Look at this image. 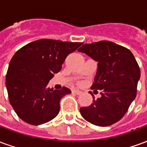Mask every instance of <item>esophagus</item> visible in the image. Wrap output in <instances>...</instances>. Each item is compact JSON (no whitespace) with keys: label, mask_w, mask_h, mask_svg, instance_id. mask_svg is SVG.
I'll return each mask as SVG.
<instances>
[{"label":"esophagus","mask_w":147,"mask_h":147,"mask_svg":"<svg viewBox=\"0 0 147 147\" xmlns=\"http://www.w3.org/2000/svg\"><path fill=\"white\" fill-rule=\"evenodd\" d=\"M71 92L73 93V94H76L77 95H79V94H82V91H80V90L78 89H73L71 90Z\"/></svg>","instance_id":"34e87169"}]
</instances>
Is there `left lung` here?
<instances>
[{"label":"left lung","mask_w":147,"mask_h":147,"mask_svg":"<svg viewBox=\"0 0 147 147\" xmlns=\"http://www.w3.org/2000/svg\"><path fill=\"white\" fill-rule=\"evenodd\" d=\"M78 51L98 61V70L91 89L100 90L102 97L80 109L90 123L107 127L125 115L136 98L140 69L128 49L109 41L84 44ZM93 96V95H92Z\"/></svg>","instance_id":"8db88e82"}]
</instances>
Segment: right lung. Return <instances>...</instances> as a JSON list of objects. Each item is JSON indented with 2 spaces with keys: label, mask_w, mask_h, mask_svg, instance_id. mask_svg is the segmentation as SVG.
Returning a JSON list of instances; mask_svg holds the SVG:
<instances>
[{
  "label": "right lung",
  "mask_w": 147,
  "mask_h": 147,
  "mask_svg": "<svg viewBox=\"0 0 147 147\" xmlns=\"http://www.w3.org/2000/svg\"><path fill=\"white\" fill-rule=\"evenodd\" d=\"M82 44L40 39L15 53L5 83L9 102L21 120L40 125L57 116L61 99L71 90L65 86L60 90L50 89L48 83L61 70L67 55Z\"/></svg>",
  "instance_id": "add662e5"
}]
</instances>
